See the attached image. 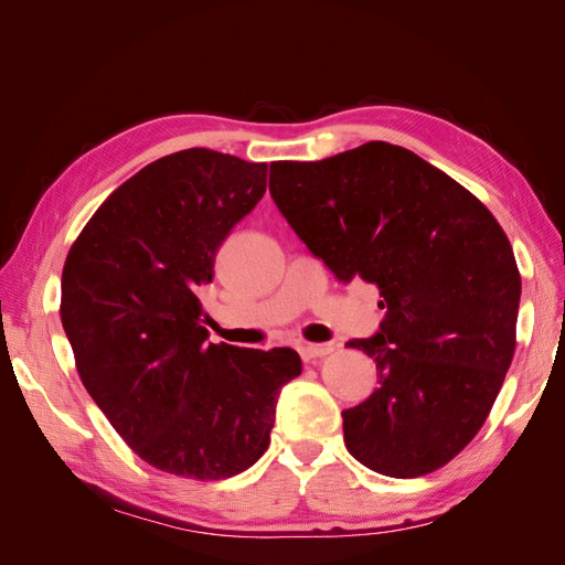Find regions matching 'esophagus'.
I'll use <instances>...</instances> for the list:
<instances>
[{
  "instance_id": "obj_1",
  "label": "esophagus",
  "mask_w": 565,
  "mask_h": 565,
  "mask_svg": "<svg viewBox=\"0 0 565 565\" xmlns=\"http://www.w3.org/2000/svg\"><path fill=\"white\" fill-rule=\"evenodd\" d=\"M332 349H334L332 344H301V347H299V355L303 358L306 363H309V361H313V358L328 355Z\"/></svg>"
}]
</instances>
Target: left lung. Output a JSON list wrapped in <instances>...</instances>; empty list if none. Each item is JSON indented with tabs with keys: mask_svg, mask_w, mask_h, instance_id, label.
I'll list each match as a JSON object with an SVG mask.
<instances>
[{
	"mask_svg": "<svg viewBox=\"0 0 565 565\" xmlns=\"http://www.w3.org/2000/svg\"><path fill=\"white\" fill-rule=\"evenodd\" d=\"M268 188L341 282L380 289V330L347 344L372 358L380 384L341 413L347 450L391 478L448 465L514 358L521 276L504 231L467 188L384 141L273 162Z\"/></svg>",
	"mask_w": 565,
	"mask_h": 565,
	"instance_id": "left-lung-1",
	"label": "left lung"
}]
</instances>
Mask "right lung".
<instances>
[{
	"mask_svg": "<svg viewBox=\"0 0 565 565\" xmlns=\"http://www.w3.org/2000/svg\"><path fill=\"white\" fill-rule=\"evenodd\" d=\"M266 162L207 148L143 167L100 204L67 254L61 320L77 372L115 431L160 471L216 481L249 469L276 424L292 349L212 344L200 289Z\"/></svg>",
	"mask_w": 565,
	"mask_h": 565,
	"instance_id": "add662e5",
	"label": "right lung"
}]
</instances>
